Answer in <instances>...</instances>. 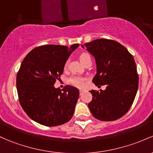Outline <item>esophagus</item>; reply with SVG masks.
Wrapping results in <instances>:
<instances>
[{"label": "esophagus", "instance_id": "34e87169", "mask_svg": "<svg viewBox=\"0 0 153 153\" xmlns=\"http://www.w3.org/2000/svg\"><path fill=\"white\" fill-rule=\"evenodd\" d=\"M83 89H81L80 90V95H82V94H83Z\"/></svg>", "mask_w": 153, "mask_h": 153}]
</instances>
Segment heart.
<instances>
[{
	"instance_id": "heart-1",
	"label": "heart",
	"mask_w": 153,
	"mask_h": 153,
	"mask_svg": "<svg viewBox=\"0 0 153 153\" xmlns=\"http://www.w3.org/2000/svg\"><path fill=\"white\" fill-rule=\"evenodd\" d=\"M88 58H90V56L89 54L86 53H82L80 54L79 56V59L82 63H83ZM67 66V62H66V63L64 64V67H66ZM68 81L70 84L79 88L83 87L85 84V78H82V77L78 76V75H72V76H71L69 78Z\"/></svg>"
}]
</instances>
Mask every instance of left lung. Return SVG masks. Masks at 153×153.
I'll return each instance as SVG.
<instances>
[{
  "mask_svg": "<svg viewBox=\"0 0 153 153\" xmlns=\"http://www.w3.org/2000/svg\"><path fill=\"white\" fill-rule=\"evenodd\" d=\"M94 56L97 72L93 83L105 90H91V114L101 121H114L131 108L139 86V75L133 56L118 42L98 39L84 44ZM83 47V45H82Z\"/></svg>",
  "mask_w": 153,
  "mask_h": 153,
  "instance_id": "8db88e82",
  "label": "left lung"
}]
</instances>
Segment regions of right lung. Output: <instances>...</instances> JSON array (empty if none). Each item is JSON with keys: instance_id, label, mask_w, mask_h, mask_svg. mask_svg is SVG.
Segmentation results:
<instances>
[{"instance_id": "1", "label": "right lung", "mask_w": 153, "mask_h": 153, "mask_svg": "<svg viewBox=\"0 0 153 153\" xmlns=\"http://www.w3.org/2000/svg\"><path fill=\"white\" fill-rule=\"evenodd\" d=\"M78 45L40 46L30 51L22 61L17 75V94L22 109L33 121L53 127L72 119L79 90L69 85L62 90L53 85Z\"/></svg>"}]
</instances>
